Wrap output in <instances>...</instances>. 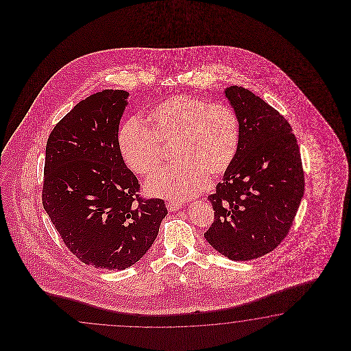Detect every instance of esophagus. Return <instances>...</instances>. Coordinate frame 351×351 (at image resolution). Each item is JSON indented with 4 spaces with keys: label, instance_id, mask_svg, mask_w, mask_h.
<instances>
[{
    "label": "esophagus",
    "instance_id": "34e87169",
    "mask_svg": "<svg viewBox=\"0 0 351 351\" xmlns=\"http://www.w3.org/2000/svg\"><path fill=\"white\" fill-rule=\"evenodd\" d=\"M167 208H168L169 212L178 210L179 208H182V203H179V202H168L167 203Z\"/></svg>",
    "mask_w": 351,
    "mask_h": 351
}]
</instances>
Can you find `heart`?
Instances as JSON below:
<instances>
[{
    "label": "heart",
    "mask_w": 351,
    "mask_h": 351,
    "mask_svg": "<svg viewBox=\"0 0 351 351\" xmlns=\"http://www.w3.org/2000/svg\"><path fill=\"white\" fill-rule=\"evenodd\" d=\"M147 123L128 120L118 141L128 167L142 177L160 169L165 148L173 145L177 163L147 184L154 195L188 199L204 189L207 177H222L237 156L239 118L227 103L177 94L154 105Z\"/></svg>",
    "instance_id": "obj_1"
}]
</instances>
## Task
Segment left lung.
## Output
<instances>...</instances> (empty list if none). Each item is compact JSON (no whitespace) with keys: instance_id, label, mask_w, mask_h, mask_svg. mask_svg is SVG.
Returning a JSON list of instances; mask_svg holds the SVG:
<instances>
[{"instance_id":"8db88e82","label":"left lung","mask_w":351,"mask_h":351,"mask_svg":"<svg viewBox=\"0 0 351 351\" xmlns=\"http://www.w3.org/2000/svg\"><path fill=\"white\" fill-rule=\"evenodd\" d=\"M241 127L239 152L216 192L210 246L234 261L274 251L289 234L305 191L298 139L289 121L242 86L224 89Z\"/></svg>"}]
</instances>
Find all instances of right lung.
I'll list each match as a JSON object with an SVG mask.
<instances>
[{
    "label": "right lung",
    "mask_w": 351,
    "mask_h": 351,
    "mask_svg": "<svg viewBox=\"0 0 351 351\" xmlns=\"http://www.w3.org/2000/svg\"><path fill=\"white\" fill-rule=\"evenodd\" d=\"M124 90L106 89L75 105L46 143L43 206L67 250L97 269L139 261L168 210L144 198L118 141Z\"/></svg>",
    "instance_id": "right-lung-1"
}]
</instances>
